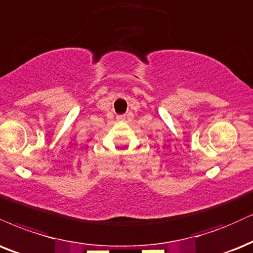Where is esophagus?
<instances>
[{"label":"esophagus","instance_id":"34e87169","mask_svg":"<svg viewBox=\"0 0 253 253\" xmlns=\"http://www.w3.org/2000/svg\"><path fill=\"white\" fill-rule=\"evenodd\" d=\"M117 119H118L119 121H124L125 119H126V117H125V115H118Z\"/></svg>","mask_w":253,"mask_h":253}]
</instances>
